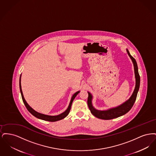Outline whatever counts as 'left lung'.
<instances>
[{"label":"left lung","instance_id":"8db88e82","mask_svg":"<svg viewBox=\"0 0 156 156\" xmlns=\"http://www.w3.org/2000/svg\"><path fill=\"white\" fill-rule=\"evenodd\" d=\"M127 52L128 53L129 57L132 60L133 62L134 69V73H135V77H136V87L135 89L134 90L133 93L132 95V97L130 98V99L127 101L126 102L121 105L117 108L111 109L108 111H98L95 109L92 105V95L91 94L88 92V105L89 107V110L92 114L97 117L98 118L104 120H110V119H115L116 118H118L119 116H121L126 113L129 111L132 106H133L134 104L136 101V97L137 95L138 90L139 89L140 87V75L138 72V67L137 65V62L133 57L130 54L129 51L127 50Z\"/></svg>","mask_w":156,"mask_h":156}]
</instances>
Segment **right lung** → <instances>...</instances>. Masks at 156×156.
<instances>
[{"label":"right lung","instance_id":"add662e5","mask_svg":"<svg viewBox=\"0 0 156 156\" xmlns=\"http://www.w3.org/2000/svg\"><path fill=\"white\" fill-rule=\"evenodd\" d=\"M20 78H21V76L20 77V81H19V86H20V92H21V95H22V98L23 101V103L24 104V105L26 106L27 109L29 111V112H30V113H31L34 116L36 117L38 119H41V120H46V121H48V122H56V121H58L59 120H61V119H64L65 118L67 115L69 114V111L71 110V105H72V103L74 99L76 97V96L78 95V94L80 92V91H78L76 92V93H75L74 94V95L71 98V100L70 101V103L69 105L67 108V110L64 112H63L62 113L60 114L59 115H57V116H48V115H43V114H41V113H40L37 112L35 111L34 109H33L30 106L27 104V103L26 102V101H25L24 97H23V95L22 90V87H21V82H20Z\"/></svg>","mask_w":156,"mask_h":156}]
</instances>
